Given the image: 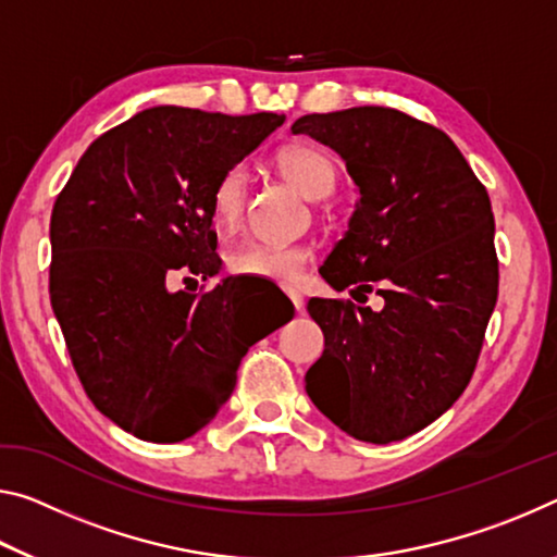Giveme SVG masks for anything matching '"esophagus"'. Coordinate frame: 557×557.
I'll list each match as a JSON object with an SVG mask.
<instances>
[{
    "mask_svg": "<svg viewBox=\"0 0 557 557\" xmlns=\"http://www.w3.org/2000/svg\"><path fill=\"white\" fill-rule=\"evenodd\" d=\"M285 293H287V297H289V302L295 305V310H302V293H299V289H295V287H285Z\"/></svg>",
    "mask_w": 557,
    "mask_h": 557,
    "instance_id": "1",
    "label": "esophagus"
}]
</instances>
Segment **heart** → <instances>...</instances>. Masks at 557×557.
<instances>
[{
  "mask_svg": "<svg viewBox=\"0 0 557 557\" xmlns=\"http://www.w3.org/2000/svg\"><path fill=\"white\" fill-rule=\"evenodd\" d=\"M275 165L282 178L289 181L307 198L330 196L337 171L332 158L322 148L310 144L285 146L275 156ZM247 202V171L245 165L235 163L218 175L210 190V218L215 231L231 233L240 225ZM312 260L310 247L287 245V243H262L252 240L227 255V268L237 277H258L289 285L302 275L307 262Z\"/></svg>",
  "mask_w": 557,
  "mask_h": 557,
  "instance_id": "b5f03b06",
  "label": "heart"
}]
</instances>
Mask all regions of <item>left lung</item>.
I'll return each instance as SVG.
<instances>
[{"label": "left lung", "instance_id": "obj_1", "mask_svg": "<svg viewBox=\"0 0 557 557\" xmlns=\"http://www.w3.org/2000/svg\"><path fill=\"white\" fill-rule=\"evenodd\" d=\"M337 151L359 202L320 268L384 307L312 299L324 351L305 389L334 426L389 444L436 421L469 386L498 299L488 193L444 131L386 106L293 123Z\"/></svg>", "mask_w": 557, "mask_h": 557}]
</instances>
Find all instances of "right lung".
I'll list each match as a JSON object with an SVG mask.
<instances>
[{"mask_svg":"<svg viewBox=\"0 0 557 557\" xmlns=\"http://www.w3.org/2000/svg\"><path fill=\"white\" fill-rule=\"evenodd\" d=\"M282 121L156 106L96 138L57 196L51 310L86 396L128 434H198L231 399L247 349L293 320H250L235 277L171 289L223 268L210 190Z\"/></svg>","mask_w":557,"mask_h":557,"instance_id":"add662e5","label":"right lung"}]
</instances>
